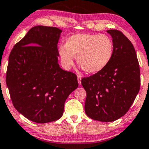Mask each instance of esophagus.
<instances>
[{"label":"esophagus","instance_id":"1","mask_svg":"<svg viewBox=\"0 0 149 149\" xmlns=\"http://www.w3.org/2000/svg\"><path fill=\"white\" fill-rule=\"evenodd\" d=\"M77 78H78V84L79 85H81V76H79V75H78V76H77Z\"/></svg>","mask_w":149,"mask_h":149}]
</instances>
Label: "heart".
I'll return each mask as SVG.
<instances>
[{"label": "heart", "instance_id": "b5f03b06", "mask_svg": "<svg viewBox=\"0 0 149 149\" xmlns=\"http://www.w3.org/2000/svg\"><path fill=\"white\" fill-rule=\"evenodd\" d=\"M61 64L66 69L77 63L86 72L97 73L111 61L114 53L112 39L107 35L79 33L69 37L66 45L59 47Z\"/></svg>", "mask_w": 149, "mask_h": 149}]
</instances>
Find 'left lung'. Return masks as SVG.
<instances>
[{
	"label": "left lung",
	"instance_id": "obj_1",
	"mask_svg": "<svg viewBox=\"0 0 149 149\" xmlns=\"http://www.w3.org/2000/svg\"><path fill=\"white\" fill-rule=\"evenodd\" d=\"M114 45L106 68L81 84L86 91L85 111L90 118L112 122L128 111L140 89V69L134 46L121 31L108 30Z\"/></svg>",
	"mask_w": 149,
	"mask_h": 149
}]
</instances>
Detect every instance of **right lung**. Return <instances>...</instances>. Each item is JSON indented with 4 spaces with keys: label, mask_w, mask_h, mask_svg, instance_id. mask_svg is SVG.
Here are the masks:
<instances>
[{
    "label": "right lung",
    "mask_w": 149,
    "mask_h": 149,
    "mask_svg": "<svg viewBox=\"0 0 149 149\" xmlns=\"http://www.w3.org/2000/svg\"><path fill=\"white\" fill-rule=\"evenodd\" d=\"M61 32L56 27H32L9 56L6 83L13 106L38 123L60 118L65 101L78 86L76 75L58 64Z\"/></svg>",
    "instance_id": "right-lung-1"
}]
</instances>
